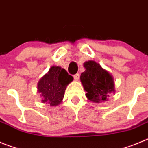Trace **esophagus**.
Here are the masks:
<instances>
[{
	"label": "esophagus",
	"instance_id": "esophagus-1",
	"mask_svg": "<svg viewBox=\"0 0 148 148\" xmlns=\"http://www.w3.org/2000/svg\"><path fill=\"white\" fill-rule=\"evenodd\" d=\"M73 78H74V80L78 81V79H79V78H80V75H79V73H77V74H75V75H73Z\"/></svg>",
	"mask_w": 148,
	"mask_h": 148
}]
</instances>
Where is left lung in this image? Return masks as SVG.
Instances as JSON below:
<instances>
[{
  "mask_svg": "<svg viewBox=\"0 0 148 148\" xmlns=\"http://www.w3.org/2000/svg\"><path fill=\"white\" fill-rule=\"evenodd\" d=\"M84 66L86 70L81 74V82L87 99L95 103L108 100L110 94L115 92L113 77L93 61H87Z\"/></svg>",
  "mask_w": 148,
  "mask_h": 148,
  "instance_id": "obj_1",
  "label": "left lung"
}]
</instances>
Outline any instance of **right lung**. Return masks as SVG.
Segmentation results:
<instances>
[{"label": "right lung", "instance_id": "add662e5", "mask_svg": "<svg viewBox=\"0 0 148 148\" xmlns=\"http://www.w3.org/2000/svg\"><path fill=\"white\" fill-rule=\"evenodd\" d=\"M73 77L60 66H52L38 84V91L42 98V102L50 106L58 105L64 96L67 84Z\"/></svg>", "mask_w": 148, "mask_h": 148}]
</instances>
